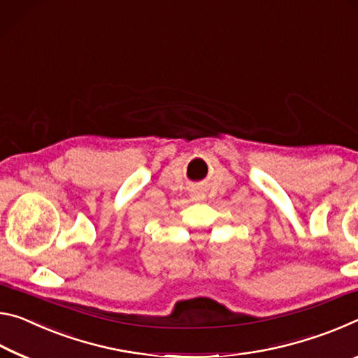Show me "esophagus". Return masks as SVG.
Listing matches in <instances>:
<instances>
[{
  "label": "esophagus",
  "mask_w": 358,
  "mask_h": 358,
  "mask_svg": "<svg viewBox=\"0 0 358 358\" xmlns=\"http://www.w3.org/2000/svg\"><path fill=\"white\" fill-rule=\"evenodd\" d=\"M190 196H192L193 201H201V200H204V196H206V195H204V190L201 189V187L195 185V187H192Z\"/></svg>",
  "instance_id": "esophagus-1"
}]
</instances>
